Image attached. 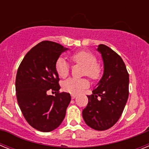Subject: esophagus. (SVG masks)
Here are the masks:
<instances>
[{
	"label": "esophagus",
	"instance_id": "obj_1",
	"mask_svg": "<svg viewBox=\"0 0 149 149\" xmlns=\"http://www.w3.org/2000/svg\"><path fill=\"white\" fill-rule=\"evenodd\" d=\"M76 96H77V95H76L72 94V99H74V98H76Z\"/></svg>",
	"mask_w": 149,
	"mask_h": 149
}]
</instances>
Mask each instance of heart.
<instances>
[{
  "label": "heart",
  "mask_w": 149,
  "mask_h": 149,
  "mask_svg": "<svg viewBox=\"0 0 149 149\" xmlns=\"http://www.w3.org/2000/svg\"><path fill=\"white\" fill-rule=\"evenodd\" d=\"M73 63L84 65V74L93 80L98 78L101 75V68L96 63V57L93 54L87 51H80L71 56ZM55 69L59 77L64 78L69 74V65L63 57H59L55 63ZM89 81L86 78H68L63 84V89L72 94H78L89 86Z\"/></svg>",
  "instance_id": "heart-1"
}]
</instances>
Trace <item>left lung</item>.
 <instances>
[{
  "label": "left lung",
  "mask_w": 149,
  "mask_h": 149,
  "mask_svg": "<svg viewBox=\"0 0 149 149\" xmlns=\"http://www.w3.org/2000/svg\"><path fill=\"white\" fill-rule=\"evenodd\" d=\"M104 63V74L87 95L83 110L84 120L96 131H104L115 125L122 116L129 95V74L122 57L104 45L98 46Z\"/></svg>",
  "instance_id": "obj_1"
}]
</instances>
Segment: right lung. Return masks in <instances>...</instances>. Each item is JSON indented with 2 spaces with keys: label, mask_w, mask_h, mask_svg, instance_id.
Returning <instances> with one entry per match:
<instances>
[{
  "label": "right lung",
  "mask_w": 149,
  "mask_h": 149,
  "mask_svg": "<svg viewBox=\"0 0 149 149\" xmlns=\"http://www.w3.org/2000/svg\"><path fill=\"white\" fill-rule=\"evenodd\" d=\"M67 50L58 43L42 41L27 52L18 68V104L29 125L42 132L60 125L71 101L69 93H59L60 78L55 69L56 60ZM50 90L55 91V96L47 94Z\"/></svg>",
  "instance_id": "1"
}]
</instances>
